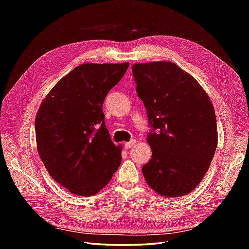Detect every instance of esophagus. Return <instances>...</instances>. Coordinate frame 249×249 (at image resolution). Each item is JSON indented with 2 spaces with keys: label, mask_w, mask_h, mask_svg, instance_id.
Here are the masks:
<instances>
[{
  "label": "esophagus",
  "mask_w": 249,
  "mask_h": 249,
  "mask_svg": "<svg viewBox=\"0 0 249 249\" xmlns=\"http://www.w3.org/2000/svg\"><path fill=\"white\" fill-rule=\"evenodd\" d=\"M136 144V140L135 139H133V140H131L130 142H126V143H124V147L125 148H131L133 145H135Z\"/></svg>",
  "instance_id": "esophagus-1"
}]
</instances>
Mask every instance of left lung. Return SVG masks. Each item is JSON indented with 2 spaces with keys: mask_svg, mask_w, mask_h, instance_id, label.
<instances>
[{
  "mask_svg": "<svg viewBox=\"0 0 249 249\" xmlns=\"http://www.w3.org/2000/svg\"><path fill=\"white\" fill-rule=\"evenodd\" d=\"M136 91L153 130L152 158L142 166L146 183L161 196L182 197L197 187L216 152L212 102L198 82L169 61L132 66Z\"/></svg>",
  "mask_w": 249,
  "mask_h": 249,
  "instance_id": "left-lung-1",
  "label": "left lung"
}]
</instances>
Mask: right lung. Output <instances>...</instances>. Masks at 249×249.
Here are the masks:
<instances>
[{"label": "right lung", "instance_id": "add662e5", "mask_svg": "<svg viewBox=\"0 0 249 249\" xmlns=\"http://www.w3.org/2000/svg\"><path fill=\"white\" fill-rule=\"evenodd\" d=\"M129 63H84L52 88L35 118L37 152L50 176L72 194L91 196L122 162L105 124L103 104Z\"/></svg>", "mask_w": 249, "mask_h": 249}]
</instances>
